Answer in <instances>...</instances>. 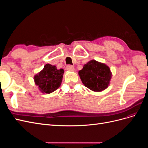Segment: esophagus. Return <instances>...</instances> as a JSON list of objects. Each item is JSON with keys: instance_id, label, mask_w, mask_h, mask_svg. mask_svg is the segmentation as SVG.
Here are the masks:
<instances>
[{"instance_id": "1", "label": "esophagus", "mask_w": 148, "mask_h": 148, "mask_svg": "<svg viewBox=\"0 0 148 148\" xmlns=\"http://www.w3.org/2000/svg\"><path fill=\"white\" fill-rule=\"evenodd\" d=\"M66 68L67 70H70V71H73L75 70V67L73 66H72V65H66Z\"/></svg>"}]
</instances>
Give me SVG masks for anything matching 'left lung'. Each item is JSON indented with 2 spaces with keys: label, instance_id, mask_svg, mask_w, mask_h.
Listing matches in <instances>:
<instances>
[{
  "label": "left lung",
  "instance_id": "1",
  "mask_svg": "<svg viewBox=\"0 0 148 148\" xmlns=\"http://www.w3.org/2000/svg\"><path fill=\"white\" fill-rule=\"evenodd\" d=\"M78 74L84 86L96 92L102 91L108 87L112 77L109 67L95 60L84 64Z\"/></svg>",
  "mask_w": 148,
  "mask_h": 148
}]
</instances>
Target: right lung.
Listing matches in <instances>:
<instances>
[{"mask_svg": "<svg viewBox=\"0 0 148 148\" xmlns=\"http://www.w3.org/2000/svg\"><path fill=\"white\" fill-rule=\"evenodd\" d=\"M64 73V69L58 70L55 65L46 64L41 71L34 75L35 84L42 92L50 94L60 87Z\"/></svg>", "mask_w": 148, "mask_h": 148, "instance_id": "add662e5", "label": "right lung"}]
</instances>
